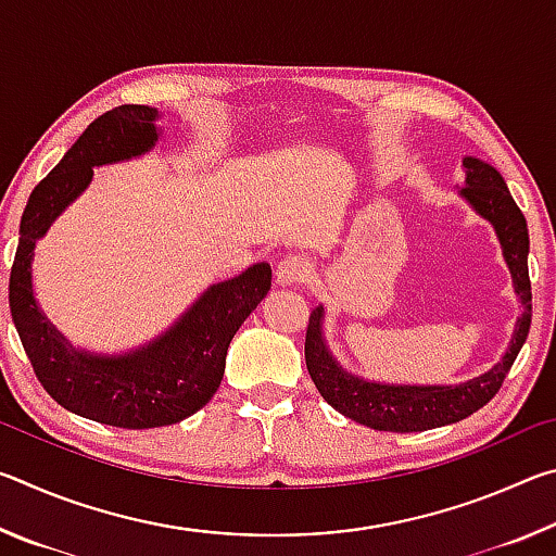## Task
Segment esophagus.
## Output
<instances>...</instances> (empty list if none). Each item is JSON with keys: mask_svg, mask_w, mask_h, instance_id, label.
<instances>
[{"mask_svg": "<svg viewBox=\"0 0 556 556\" xmlns=\"http://www.w3.org/2000/svg\"><path fill=\"white\" fill-rule=\"evenodd\" d=\"M312 277V262L301 255H289L277 265L275 279L279 287H296Z\"/></svg>", "mask_w": 556, "mask_h": 556, "instance_id": "esophagus-1", "label": "esophagus"}]
</instances>
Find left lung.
I'll list each match as a JSON object with an SVG mask.
<instances>
[{
    "instance_id": "obj_1",
    "label": "left lung",
    "mask_w": 556,
    "mask_h": 556,
    "mask_svg": "<svg viewBox=\"0 0 556 556\" xmlns=\"http://www.w3.org/2000/svg\"><path fill=\"white\" fill-rule=\"evenodd\" d=\"M464 172L466 181L464 188H458V195L483 220L493 225L503 260L510 269L515 294L522 304V314L515 321L510 345L491 370L458 384H392L365 380L361 375L348 372L331 353L324 333L326 308L318 304L308 316L306 368L321 397L336 412H341L343 417L357 421V425L404 434V431H427L454 425V421L470 417L495 397L507 370L513 368L517 353L527 341V333H530L532 289L530 271H527L530 235H527L525 215L517 208L510 191H507L505 178L495 166L483 162V159L464 156Z\"/></svg>"
}]
</instances>
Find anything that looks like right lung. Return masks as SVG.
<instances>
[{"label": "right lung", "mask_w": 556, "mask_h": 556, "mask_svg": "<svg viewBox=\"0 0 556 556\" xmlns=\"http://www.w3.org/2000/svg\"><path fill=\"white\" fill-rule=\"evenodd\" d=\"M162 112L119 105L83 131L26 203L12 277L9 308L43 390L73 414L119 429L168 427L199 412L220 388L232 336L271 287V269L257 262L211 285L166 331L122 353L75 348L34 294V250L53 220L83 195L92 168L129 162L152 152Z\"/></svg>", "instance_id": "add662e5"}]
</instances>
